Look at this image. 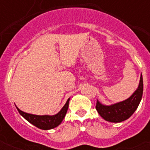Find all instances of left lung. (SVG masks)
<instances>
[{"instance_id":"1","label":"left lung","mask_w":150,"mask_h":150,"mask_svg":"<svg viewBox=\"0 0 150 150\" xmlns=\"http://www.w3.org/2000/svg\"><path fill=\"white\" fill-rule=\"evenodd\" d=\"M143 94V79L141 75L140 83L135 92L125 100L110 106H106L96 102V108L98 113L105 120L109 122L119 123L129 119L138 107Z\"/></svg>"}]
</instances>
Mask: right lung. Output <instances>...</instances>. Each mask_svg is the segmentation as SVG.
Masks as SVG:
<instances>
[{"instance_id":"obj_1","label":"right lung","mask_w":150,"mask_h":150,"mask_svg":"<svg viewBox=\"0 0 150 150\" xmlns=\"http://www.w3.org/2000/svg\"><path fill=\"white\" fill-rule=\"evenodd\" d=\"M69 100H70V98L67 100V103L62 107L60 112L57 113L56 115H54V116H48V115L38 116V115H33V114L24 112L20 110L18 108H17V109L21 116H23L26 120H28L29 122L31 123L32 125H34V126H36L41 129L48 130V129H54L61 124L62 120L64 119L66 114H67V109H68Z\"/></svg>"}]
</instances>
